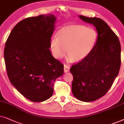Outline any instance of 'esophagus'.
<instances>
[{"label":"esophagus","mask_w":124,"mask_h":124,"mask_svg":"<svg viewBox=\"0 0 124 124\" xmlns=\"http://www.w3.org/2000/svg\"><path fill=\"white\" fill-rule=\"evenodd\" d=\"M69 70H70V66H69L67 65H64V71H65V72H68Z\"/></svg>","instance_id":"esophagus-1"}]
</instances>
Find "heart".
I'll list each match as a JSON object with an SVG mask.
<instances>
[{
  "label": "heart",
  "mask_w": 124,
  "mask_h": 124,
  "mask_svg": "<svg viewBox=\"0 0 124 124\" xmlns=\"http://www.w3.org/2000/svg\"><path fill=\"white\" fill-rule=\"evenodd\" d=\"M57 36L50 41V49L57 58H62L68 47V60H82L87 57L95 45L97 34L94 29L82 25H71L62 28Z\"/></svg>",
  "instance_id": "1"
}]
</instances>
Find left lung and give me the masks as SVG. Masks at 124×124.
<instances>
[{
	"label": "left lung",
	"instance_id": "left-lung-1",
	"mask_svg": "<svg viewBox=\"0 0 124 124\" xmlns=\"http://www.w3.org/2000/svg\"><path fill=\"white\" fill-rule=\"evenodd\" d=\"M79 17L93 24L98 36L90 53L71 67L72 92L80 101H93L107 93L118 75L121 45L117 36L103 20L82 15Z\"/></svg>",
	"mask_w": 124,
	"mask_h": 124
}]
</instances>
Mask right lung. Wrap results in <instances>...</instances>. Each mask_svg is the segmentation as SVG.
<instances>
[{
  "label": "right lung",
  "mask_w": 124,
  "mask_h": 124,
  "mask_svg": "<svg viewBox=\"0 0 124 124\" xmlns=\"http://www.w3.org/2000/svg\"><path fill=\"white\" fill-rule=\"evenodd\" d=\"M55 20L52 14L23 20L13 28L5 45L8 78L21 95L33 102L50 98L54 82L63 74L64 65L49 50Z\"/></svg>",
  "instance_id": "obj_1"
}]
</instances>
